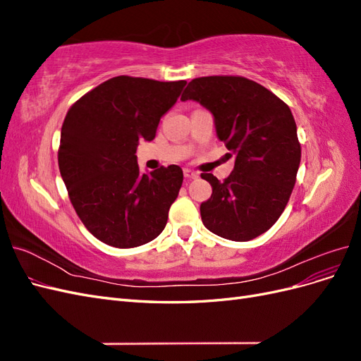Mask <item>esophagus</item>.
Returning a JSON list of instances; mask_svg holds the SVG:
<instances>
[{"instance_id": "34e87169", "label": "esophagus", "mask_w": 361, "mask_h": 361, "mask_svg": "<svg viewBox=\"0 0 361 361\" xmlns=\"http://www.w3.org/2000/svg\"><path fill=\"white\" fill-rule=\"evenodd\" d=\"M183 174H185V178H188V179H195V178H199V173H197V171H194V170H191V169H185V170H183Z\"/></svg>"}]
</instances>
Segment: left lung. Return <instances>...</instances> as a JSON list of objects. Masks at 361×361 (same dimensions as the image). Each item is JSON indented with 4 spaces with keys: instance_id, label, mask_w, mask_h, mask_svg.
Instances as JSON below:
<instances>
[{
    "instance_id": "8db88e82",
    "label": "left lung",
    "mask_w": 361,
    "mask_h": 361,
    "mask_svg": "<svg viewBox=\"0 0 361 361\" xmlns=\"http://www.w3.org/2000/svg\"><path fill=\"white\" fill-rule=\"evenodd\" d=\"M180 101L209 110L216 137L235 157L224 182L203 173L212 185L200 204L207 231L250 241L274 224L289 202L301 161L297 125L289 106L264 85L244 76H202L192 80Z\"/></svg>"
}]
</instances>
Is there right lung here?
<instances>
[{"instance_id":"add662e5","label":"right lung","mask_w":361,"mask_h":361,"mask_svg":"<svg viewBox=\"0 0 361 361\" xmlns=\"http://www.w3.org/2000/svg\"><path fill=\"white\" fill-rule=\"evenodd\" d=\"M187 81L116 76L76 101L61 126L59 167L73 209L94 238L117 248L150 243L167 224L183 182L179 166L141 173L137 146Z\"/></svg>"}]
</instances>
